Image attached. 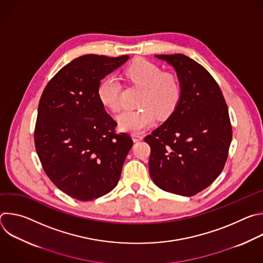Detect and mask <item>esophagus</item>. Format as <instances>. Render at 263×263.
I'll list each match as a JSON object with an SVG mask.
<instances>
[{"mask_svg":"<svg viewBox=\"0 0 263 263\" xmlns=\"http://www.w3.org/2000/svg\"><path fill=\"white\" fill-rule=\"evenodd\" d=\"M132 139H133L134 142H138V141L142 140L143 137L141 135H139V134H132Z\"/></svg>","mask_w":263,"mask_h":263,"instance_id":"obj_1","label":"esophagus"}]
</instances>
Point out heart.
I'll return each instance as SVG.
<instances>
[{
    "mask_svg": "<svg viewBox=\"0 0 263 263\" xmlns=\"http://www.w3.org/2000/svg\"><path fill=\"white\" fill-rule=\"evenodd\" d=\"M127 78L144 88L141 96V110H125L117 118L121 130L139 133L151 127L156 120V112L166 116L174 110L181 97V86L175 74L164 72L157 64L140 58L133 61L126 70ZM101 104L112 111L122 107V85L115 74L104 77L97 88Z\"/></svg>",
    "mask_w": 263,
    "mask_h": 263,
    "instance_id": "1",
    "label": "heart"
}]
</instances>
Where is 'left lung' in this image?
I'll return each instance as SVG.
<instances>
[{"label": "left lung", "instance_id": "obj_1", "mask_svg": "<svg viewBox=\"0 0 263 263\" xmlns=\"http://www.w3.org/2000/svg\"><path fill=\"white\" fill-rule=\"evenodd\" d=\"M172 65L181 97L167 120L147 135L148 172L162 191L192 197L221 173L232 139L229 111L211 74L183 54L155 55Z\"/></svg>", "mask_w": 263, "mask_h": 263}]
</instances>
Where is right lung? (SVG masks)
Wrapping results in <instances>:
<instances>
[{"label":"right lung","mask_w":263,"mask_h":263,"mask_svg":"<svg viewBox=\"0 0 263 263\" xmlns=\"http://www.w3.org/2000/svg\"><path fill=\"white\" fill-rule=\"evenodd\" d=\"M130 57L84 55L63 66L46 86L34 140L44 171L60 191L80 201L117 186L133 145L97 96L100 81Z\"/></svg>","instance_id":"add662e5"}]
</instances>
